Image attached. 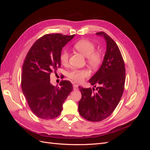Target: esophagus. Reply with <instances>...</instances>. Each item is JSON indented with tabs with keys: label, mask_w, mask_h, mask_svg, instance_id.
I'll return each mask as SVG.
<instances>
[{
	"label": "esophagus",
	"mask_w": 150,
	"mask_h": 150,
	"mask_svg": "<svg viewBox=\"0 0 150 150\" xmlns=\"http://www.w3.org/2000/svg\"><path fill=\"white\" fill-rule=\"evenodd\" d=\"M73 89L74 90H78V86L77 84H73Z\"/></svg>",
	"instance_id": "34e87169"
}]
</instances>
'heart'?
Wrapping results in <instances>:
<instances>
[{"label": "heart", "mask_w": 150, "mask_h": 150, "mask_svg": "<svg viewBox=\"0 0 150 150\" xmlns=\"http://www.w3.org/2000/svg\"><path fill=\"white\" fill-rule=\"evenodd\" d=\"M74 48L86 57V61L94 69L101 65L103 55L101 52L95 51V44L87 39H81L77 41L73 46ZM69 59V53L66 49L62 50L60 54V61L62 64H66ZM89 76V72L86 69H72L67 73V76L75 82L81 83Z\"/></svg>", "instance_id": "heart-1"}]
</instances>
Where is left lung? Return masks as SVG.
<instances>
[{
    "mask_svg": "<svg viewBox=\"0 0 150 150\" xmlns=\"http://www.w3.org/2000/svg\"><path fill=\"white\" fill-rule=\"evenodd\" d=\"M102 35L106 41V51L101 66L89 79L96 88L79 86L82 94L79 101L80 115L90 121H101L110 116L120 103L125 89V66L123 58L116 43L104 32Z\"/></svg>",
    "mask_w": 150,
    "mask_h": 150,
    "instance_id": "8db88e82",
    "label": "left lung"
}]
</instances>
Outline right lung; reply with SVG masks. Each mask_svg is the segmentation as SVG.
I'll return each instance as SVG.
<instances>
[{"label":"right lung","instance_id":"1","mask_svg":"<svg viewBox=\"0 0 150 150\" xmlns=\"http://www.w3.org/2000/svg\"><path fill=\"white\" fill-rule=\"evenodd\" d=\"M74 35L49 34L38 39L30 47L22 66L21 87L34 114L52 120L61 114L62 104L73 89L69 81H61V88L50 83V74L61 66L62 47Z\"/></svg>","mask_w":150,"mask_h":150}]
</instances>
